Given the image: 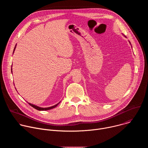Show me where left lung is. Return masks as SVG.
Masks as SVG:
<instances>
[{
    "label": "left lung",
    "instance_id": "8db88e82",
    "mask_svg": "<svg viewBox=\"0 0 148 148\" xmlns=\"http://www.w3.org/2000/svg\"><path fill=\"white\" fill-rule=\"evenodd\" d=\"M130 44H131V43H130Z\"/></svg>",
    "mask_w": 148,
    "mask_h": 148
}]
</instances>
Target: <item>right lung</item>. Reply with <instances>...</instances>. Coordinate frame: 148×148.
I'll list each match as a JSON object with an SVG mask.
<instances>
[{
	"label": "right lung",
	"mask_w": 148,
	"mask_h": 148,
	"mask_svg": "<svg viewBox=\"0 0 148 148\" xmlns=\"http://www.w3.org/2000/svg\"><path fill=\"white\" fill-rule=\"evenodd\" d=\"M16 46H15V47H14V50H13V53H14V50H15V49H16ZM11 70H12V69H11ZM60 102H58V103H57V104L53 105V106H52V107H47V108H41V107H38V106H36V105H33V104H32V103H29L30 105H31V106H32V107H33L34 108H35V109L37 110H38V111H47V110H51V109H53V108L56 107L57 106V105L59 104Z\"/></svg>",
	"instance_id": "add662e5"
}]
</instances>
